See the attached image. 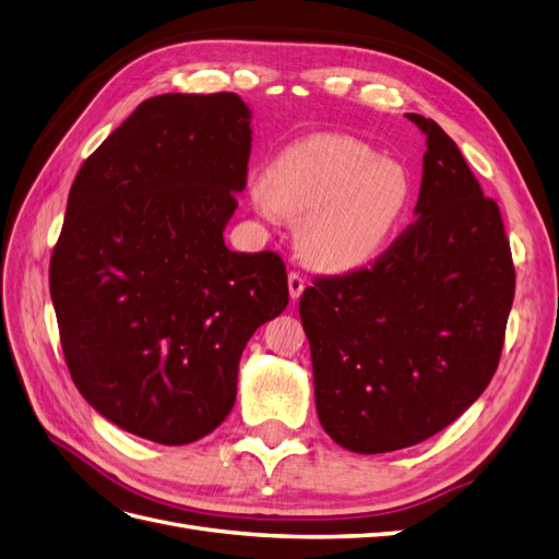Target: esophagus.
<instances>
[{
    "label": "esophagus",
    "instance_id": "1",
    "mask_svg": "<svg viewBox=\"0 0 559 559\" xmlns=\"http://www.w3.org/2000/svg\"><path fill=\"white\" fill-rule=\"evenodd\" d=\"M306 292V280H302L298 273H289V296L292 300H298Z\"/></svg>",
    "mask_w": 559,
    "mask_h": 559
}]
</instances>
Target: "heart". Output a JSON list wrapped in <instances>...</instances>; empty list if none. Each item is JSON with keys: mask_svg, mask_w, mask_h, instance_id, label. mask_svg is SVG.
I'll use <instances>...</instances> for the list:
<instances>
[{"mask_svg": "<svg viewBox=\"0 0 559 559\" xmlns=\"http://www.w3.org/2000/svg\"><path fill=\"white\" fill-rule=\"evenodd\" d=\"M249 200L265 216H300L302 259L324 273L378 263L401 235L415 200L408 167L341 132H317L280 148Z\"/></svg>", "mask_w": 559, "mask_h": 559, "instance_id": "b5f03b06", "label": "heart"}]
</instances>
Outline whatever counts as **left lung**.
<instances>
[{"label":"left lung","instance_id":"1","mask_svg":"<svg viewBox=\"0 0 559 559\" xmlns=\"http://www.w3.org/2000/svg\"><path fill=\"white\" fill-rule=\"evenodd\" d=\"M427 138L417 222L384 257L300 296L321 427L359 454L411 448L468 411L492 380L515 267L495 200L445 130Z\"/></svg>","mask_w":559,"mask_h":559}]
</instances>
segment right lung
I'll use <instances>...</instances> for the list:
<instances>
[{"instance_id":"right-lung-1","label":"right lung","mask_w":559,"mask_h":559,"mask_svg":"<svg viewBox=\"0 0 559 559\" xmlns=\"http://www.w3.org/2000/svg\"><path fill=\"white\" fill-rule=\"evenodd\" d=\"M251 109L235 93L151 97L81 165L50 259L72 380L146 441L186 445L238 396L240 357L289 302L284 261L238 253Z\"/></svg>"}]
</instances>
